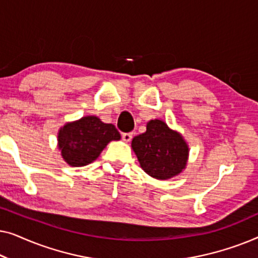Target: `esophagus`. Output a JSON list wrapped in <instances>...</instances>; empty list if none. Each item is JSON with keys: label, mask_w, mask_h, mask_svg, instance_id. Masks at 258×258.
Segmentation results:
<instances>
[{"label": "esophagus", "mask_w": 258, "mask_h": 258, "mask_svg": "<svg viewBox=\"0 0 258 258\" xmlns=\"http://www.w3.org/2000/svg\"><path fill=\"white\" fill-rule=\"evenodd\" d=\"M122 139L124 142H130V140L133 139V134L132 133H124L122 134Z\"/></svg>", "instance_id": "34e87169"}]
</instances>
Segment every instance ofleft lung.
<instances>
[{"mask_svg":"<svg viewBox=\"0 0 258 258\" xmlns=\"http://www.w3.org/2000/svg\"><path fill=\"white\" fill-rule=\"evenodd\" d=\"M132 148L141 168L161 181L179 175L188 163L189 146L184 137L162 119H150L146 133L133 139Z\"/></svg>","mask_w":258,"mask_h":258,"instance_id":"left-lung-1","label":"left lung"}]
</instances>
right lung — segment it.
<instances>
[{"label":"right lung","instance_id":"add662e5","mask_svg":"<svg viewBox=\"0 0 258 258\" xmlns=\"http://www.w3.org/2000/svg\"><path fill=\"white\" fill-rule=\"evenodd\" d=\"M119 140L121 135L115 125L102 122L97 116H84L66 123L57 133L58 150L70 167L90 164L109 142Z\"/></svg>","mask_w":258,"mask_h":258}]
</instances>
